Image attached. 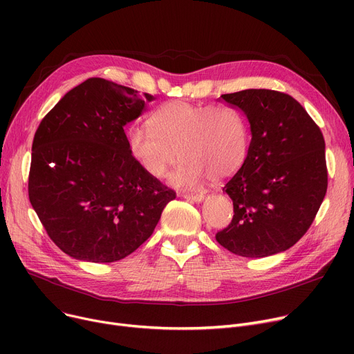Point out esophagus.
<instances>
[{"label": "esophagus", "instance_id": "1", "mask_svg": "<svg viewBox=\"0 0 354 354\" xmlns=\"http://www.w3.org/2000/svg\"><path fill=\"white\" fill-rule=\"evenodd\" d=\"M182 196L185 199L192 201V202H202L203 201V195L202 194H183Z\"/></svg>", "mask_w": 354, "mask_h": 354}]
</instances>
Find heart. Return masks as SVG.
<instances>
[{
  "label": "heart",
  "mask_w": 354,
  "mask_h": 354,
  "mask_svg": "<svg viewBox=\"0 0 354 354\" xmlns=\"http://www.w3.org/2000/svg\"><path fill=\"white\" fill-rule=\"evenodd\" d=\"M149 126L127 132L130 155L155 179L183 159L171 176L178 188H195L205 176L224 180L243 166L248 153V124L232 106L174 100L155 111Z\"/></svg>",
  "instance_id": "b5f03b06"
}]
</instances>
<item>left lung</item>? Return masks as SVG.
<instances>
[{
  "instance_id": "obj_1",
  "label": "left lung",
  "mask_w": 354,
  "mask_h": 354,
  "mask_svg": "<svg viewBox=\"0 0 354 354\" xmlns=\"http://www.w3.org/2000/svg\"><path fill=\"white\" fill-rule=\"evenodd\" d=\"M221 97L244 111L252 138L243 166L224 187L232 221L215 238L241 257L286 251L311 227L327 192L322 130L281 91L248 88Z\"/></svg>"
}]
</instances>
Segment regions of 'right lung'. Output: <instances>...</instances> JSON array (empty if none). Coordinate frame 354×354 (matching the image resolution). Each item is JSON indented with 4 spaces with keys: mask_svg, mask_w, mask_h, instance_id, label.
Here are the masks:
<instances>
[{
    "mask_svg": "<svg viewBox=\"0 0 354 354\" xmlns=\"http://www.w3.org/2000/svg\"><path fill=\"white\" fill-rule=\"evenodd\" d=\"M153 96L91 77L66 93L34 135L28 198L67 255L113 263L153 234L176 192L130 155L124 124Z\"/></svg>",
    "mask_w": 354,
    "mask_h": 354,
    "instance_id": "obj_1",
    "label": "right lung"
}]
</instances>
